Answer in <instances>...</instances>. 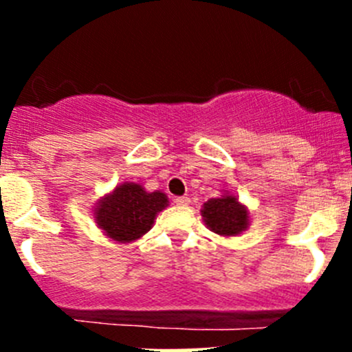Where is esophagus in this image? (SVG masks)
<instances>
[{
  "mask_svg": "<svg viewBox=\"0 0 352 352\" xmlns=\"http://www.w3.org/2000/svg\"><path fill=\"white\" fill-rule=\"evenodd\" d=\"M175 204H177V206H189V204H190V197H189V196H179V197H175Z\"/></svg>",
  "mask_w": 352,
  "mask_h": 352,
  "instance_id": "34e87169",
  "label": "esophagus"
}]
</instances>
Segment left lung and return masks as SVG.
<instances>
[{"label": "left lung", "instance_id": "8db88e82", "mask_svg": "<svg viewBox=\"0 0 352 352\" xmlns=\"http://www.w3.org/2000/svg\"><path fill=\"white\" fill-rule=\"evenodd\" d=\"M201 212L206 225L218 235H239L247 228V209L235 196L209 199Z\"/></svg>", "mask_w": 352, "mask_h": 352}]
</instances>
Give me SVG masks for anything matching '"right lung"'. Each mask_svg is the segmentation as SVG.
Returning a JSON list of instances; mask_svg holds the SVG:
<instances>
[{
    "instance_id": "right-lung-1",
    "label": "right lung",
    "mask_w": 352,
    "mask_h": 352,
    "mask_svg": "<svg viewBox=\"0 0 352 352\" xmlns=\"http://www.w3.org/2000/svg\"><path fill=\"white\" fill-rule=\"evenodd\" d=\"M166 202L163 192H146L138 184H124L100 202L97 223L110 239L133 242L151 228L156 212Z\"/></svg>"
}]
</instances>
